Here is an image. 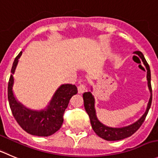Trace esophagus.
<instances>
[{"label":"esophagus","instance_id":"esophagus-1","mask_svg":"<svg viewBox=\"0 0 158 158\" xmlns=\"http://www.w3.org/2000/svg\"><path fill=\"white\" fill-rule=\"evenodd\" d=\"M86 84H80V85H79V86H78V92L79 93V94H82V93H84L85 91H86Z\"/></svg>","mask_w":158,"mask_h":158}]
</instances>
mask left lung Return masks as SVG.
Returning a JSON list of instances; mask_svg holds the SVG:
<instances>
[{"label": "left lung", "instance_id": "left-lung-1", "mask_svg": "<svg viewBox=\"0 0 158 158\" xmlns=\"http://www.w3.org/2000/svg\"><path fill=\"white\" fill-rule=\"evenodd\" d=\"M134 54H138L142 59L143 64L146 66V69L147 70V84H148L149 90L150 92V97L149 100L148 104H147V110H146L145 113L143 114L142 117L137 120L136 122H134L132 125H129L128 126H125V127L122 128H111L108 127V126H104V124L101 123L98 119H97V114H96V110L94 107V104H95V101H94V97L92 95L91 92H86L84 93L82 97H83V101H84V107L86 109V111L87 112L88 115H89V119H90V123L92 126L93 129L95 132L98 136H100L102 139H105L107 141H116L120 140V139H123L125 138L131 136L133 133H135L138 129H139L141 126H142L143 122L145 120L146 117L147 115V113L149 111V109L150 108L151 106V102H152V88H151V83H150V66H149L148 63L146 61L145 57H144L143 54L140 52V51H135Z\"/></svg>", "mask_w": 158, "mask_h": 158}]
</instances>
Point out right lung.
Masks as SVG:
<instances>
[{"label":"right lung","mask_w":158,"mask_h":158,"mask_svg":"<svg viewBox=\"0 0 158 158\" xmlns=\"http://www.w3.org/2000/svg\"><path fill=\"white\" fill-rule=\"evenodd\" d=\"M20 52L15 59L11 68V73L8 82V98L10 108L16 122L23 130L28 133L38 136H49L55 133L63 123V115L69 105L71 97L77 94V87L72 84H63L54 93L52 99L45 109L34 110L27 108L16 100L13 94L14 77Z\"/></svg>","instance_id":"add662e5"}]
</instances>
